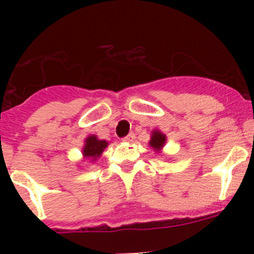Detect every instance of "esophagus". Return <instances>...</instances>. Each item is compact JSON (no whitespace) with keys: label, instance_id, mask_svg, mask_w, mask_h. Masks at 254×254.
Wrapping results in <instances>:
<instances>
[{"label":"esophagus","instance_id":"1","mask_svg":"<svg viewBox=\"0 0 254 254\" xmlns=\"http://www.w3.org/2000/svg\"><path fill=\"white\" fill-rule=\"evenodd\" d=\"M134 140V133L133 132H131V133H128L126 137L122 138L123 142H132V141Z\"/></svg>","mask_w":254,"mask_h":254}]
</instances>
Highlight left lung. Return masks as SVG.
<instances>
[{
	"label": "left lung",
	"instance_id": "obj_1",
	"mask_svg": "<svg viewBox=\"0 0 254 254\" xmlns=\"http://www.w3.org/2000/svg\"><path fill=\"white\" fill-rule=\"evenodd\" d=\"M164 142H165V136H164L161 132L159 131H154L152 132V136H151V141H150V145H151L154 149L156 150H160L163 147Z\"/></svg>",
	"mask_w": 254,
	"mask_h": 254
}]
</instances>
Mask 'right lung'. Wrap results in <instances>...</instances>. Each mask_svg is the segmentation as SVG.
<instances>
[{
  "instance_id": "1",
  "label": "right lung",
  "mask_w": 254,
  "mask_h": 254,
  "mask_svg": "<svg viewBox=\"0 0 254 254\" xmlns=\"http://www.w3.org/2000/svg\"><path fill=\"white\" fill-rule=\"evenodd\" d=\"M108 142L104 140H98L96 136H89L85 141V147L82 150L84 155L86 158H93L96 159L98 156H100L103 152V150L107 147Z\"/></svg>"
}]
</instances>
